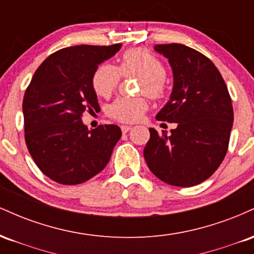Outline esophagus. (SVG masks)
I'll use <instances>...</instances> for the list:
<instances>
[{"mask_svg":"<svg viewBox=\"0 0 254 254\" xmlns=\"http://www.w3.org/2000/svg\"><path fill=\"white\" fill-rule=\"evenodd\" d=\"M121 129H122V132H123V133H127V131H130V130H131V127H129V125H122Z\"/></svg>","mask_w":254,"mask_h":254,"instance_id":"1","label":"esophagus"}]
</instances>
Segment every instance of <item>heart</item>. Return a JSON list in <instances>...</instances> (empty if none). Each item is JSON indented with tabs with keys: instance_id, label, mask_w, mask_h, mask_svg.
Instances as JSON below:
<instances>
[{
	"instance_id": "b5f03b06",
	"label": "heart",
	"mask_w": 254,
	"mask_h": 254,
	"mask_svg": "<svg viewBox=\"0 0 254 254\" xmlns=\"http://www.w3.org/2000/svg\"><path fill=\"white\" fill-rule=\"evenodd\" d=\"M121 74L139 76L138 92L150 98L160 99L166 94V69L161 61L144 49H131L121 58L119 68L101 63L92 76V86L99 97L109 98L117 89ZM148 101L143 97L118 98L109 106V116L122 123H133L143 116Z\"/></svg>"
}]
</instances>
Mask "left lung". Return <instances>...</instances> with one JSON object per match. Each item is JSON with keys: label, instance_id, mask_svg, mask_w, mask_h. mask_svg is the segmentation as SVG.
Wrapping results in <instances>:
<instances>
[{"label": "left lung", "instance_id": "left-lung-1", "mask_svg": "<svg viewBox=\"0 0 254 254\" xmlns=\"http://www.w3.org/2000/svg\"><path fill=\"white\" fill-rule=\"evenodd\" d=\"M154 50L167 58L173 89L157 121L177 123L171 135L150 127L143 155L154 176L190 188L212 176L228 149L233 127L232 99L215 64L183 44H161Z\"/></svg>", "mask_w": 254, "mask_h": 254}]
</instances>
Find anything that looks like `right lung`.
I'll return each mask as SVG.
<instances>
[{"mask_svg": "<svg viewBox=\"0 0 254 254\" xmlns=\"http://www.w3.org/2000/svg\"><path fill=\"white\" fill-rule=\"evenodd\" d=\"M121 48L122 44L62 49L34 72L22 101L25 141L39 170L54 182L84 183L109 164L121 127L111 124L88 130L81 117L86 110L99 107L93 72Z\"/></svg>", "mask_w": 254, "mask_h": 254, "instance_id": "right-lung-1", "label": "right lung"}]
</instances>
